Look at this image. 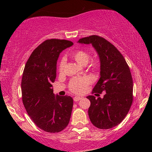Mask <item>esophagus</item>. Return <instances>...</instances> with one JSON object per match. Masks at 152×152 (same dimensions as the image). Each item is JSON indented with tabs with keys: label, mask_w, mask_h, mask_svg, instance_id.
I'll return each mask as SVG.
<instances>
[{
	"label": "esophagus",
	"mask_w": 152,
	"mask_h": 152,
	"mask_svg": "<svg viewBox=\"0 0 152 152\" xmlns=\"http://www.w3.org/2000/svg\"><path fill=\"white\" fill-rule=\"evenodd\" d=\"M81 99H82V97H79V96H75L73 98V100L75 101V102H78V101H80Z\"/></svg>",
	"instance_id": "1"
}]
</instances>
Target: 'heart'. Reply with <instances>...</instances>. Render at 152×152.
<instances>
[{
	"mask_svg": "<svg viewBox=\"0 0 152 152\" xmlns=\"http://www.w3.org/2000/svg\"><path fill=\"white\" fill-rule=\"evenodd\" d=\"M70 57L77 63L82 66L86 65L88 63L91 57L88 52L85 51L84 50H78L72 52L70 55ZM66 63V61L65 58H62L60 60L59 66H58V69H59L60 73H63L64 72ZM91 66L94 69H96L99 66L98 63L95 61H93L91 64ZM91 81H92L91 78L88 76L75 77L70 81L68 87H69L70 91H72V93H76V94H81L86 91L87 87L91 84Z\"/></svg>",
	"mask_w": 152,
	"mask_h": 152,
	"instance_id": "1",
	"label": "heart"
}]
</instances>
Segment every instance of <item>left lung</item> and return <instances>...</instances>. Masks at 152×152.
<instances>
[{
	"label": "left lung",
	"mask_w": 152,
	"mask_h": 152,
	"mask_svg": "<svg viewBox=\"0 0 152 152\" xmlns=\"http://www.w3.org/2000/svg\"><path fill=\"white\" fill-rule=\"evenodd\" d=\"M78 43L92 44L98 54L100 78L93 93H106L103 98L86 97L91 102L89 118L99 129L114 127L124 119L132 104L133 80L129 67L120 51L103 37L92 35L80 39Z\"/></svg>",
	"instance_id": "obj_1"
}]
</instances>
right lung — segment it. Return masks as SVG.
<instances>
[{
  "mask_svg": "<svg viewBox=\"0 0 152 152\" xmlns=\"http://www.w3.org/2000/svg\"><path fill=\"white\" fill-rule=\"evenodd\" d=\"M73 45L64 39H48L34 50L23 73L21 92L27 113L41 129L58 133L69 123L73 106L70 96L53 93L57 61L64 50Z\"/></svg>",
  "mask_w": 152,
  "mask_h": 152,
  "instance_id": "add662e5",
  "label": "right lung"
}]
</instances>
